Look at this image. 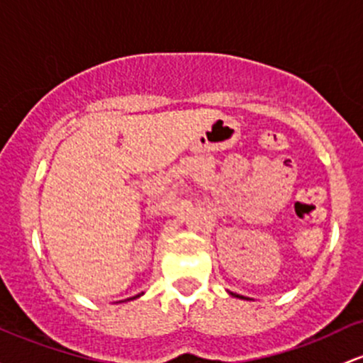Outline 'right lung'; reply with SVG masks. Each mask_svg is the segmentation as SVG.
<instances>
[{"label": "right lung", "instance_id": "1", "mask_svg": "<svg viewBox=\"0 0 363 363\" xmlns=\"http://www.w3.org/2000/svg\"><path fill=\"white\" fill-rule=\"evenodd\" d=\"M138 296H139V294H138ZM138 296H134V298H138ZM130 300H133V298H130Z\"/></svg>", "mask_w": 363, "mask_h": 363}]
</instances>
